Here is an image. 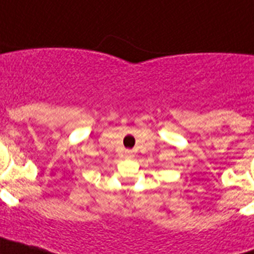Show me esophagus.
<instances>
[{"mask_svg": "<svg viewBox=\"0 0 254 254\" xmlns=\"http://www.w3.org/2000/svg\"><path fill=\"white\" fill-rule=\"evenodd\" d=\"M125 156H127V157H133L134 156V152H133V151H130V150H127V151H125Z\"/></svg>", "mask_w": 254, "mask_h": 254, "instance_id": "esophagus-1", "label": "esophagus"}]
</instances>
